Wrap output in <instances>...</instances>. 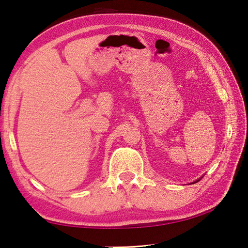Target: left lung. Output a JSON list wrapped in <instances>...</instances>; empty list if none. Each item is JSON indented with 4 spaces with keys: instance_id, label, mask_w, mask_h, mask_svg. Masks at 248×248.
<instances>
[{
    "instance_id": "left-lung-1",
    "label": "left lung",
    "mask_w": 248,
    "mask_h": 248,
    "mask_svg": "<svg viewBox=\"0 0 248 248\" xmlns=\"http://www.w3.org/2000/svg\"><path fill=\"white\" fill-rule=\"evenodd\" d=\"M198 181H199V180H197V181H195V182H193V183H196V182H198Z\"/></svg>"
}]
</instances>
